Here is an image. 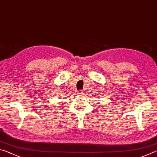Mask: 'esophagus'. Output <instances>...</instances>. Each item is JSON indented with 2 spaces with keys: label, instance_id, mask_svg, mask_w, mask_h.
<instances>
[{
  "label": "esophagus",
  "instance_id": "34e87169",
  "mask_svg": "<svg viewBox=\"0 0 157 157\" xmlns=\"http://www.w3.org/2000/svg\"><path fill=\"white\" fill-rule=\"evenodd\" d=\"M78 94H80V95H83L84 94V91H83V90H80V91H78Z\"/></svg>",
  "mask_w": 157,
  "mask_h": 157
}]
</instances>
